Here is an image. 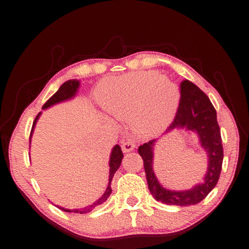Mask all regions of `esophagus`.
<instances>
[{
    "instance_id": "1",
    "label": "esophagus",
    "mask_w": 249,
    "mask_h": 249,
    "mask_svg": "<svg viewBox=\"0 0 249 249\" xmlns=\"http://www.w3.org/2000/svg\"><path fill=\"white\" fill-rule=\"evenodd\" d=\"M121 148H123L124 153H130L135 148V144L131 140H126L124 141L123 144H121Z\"/></svg>"
}]
</instances>
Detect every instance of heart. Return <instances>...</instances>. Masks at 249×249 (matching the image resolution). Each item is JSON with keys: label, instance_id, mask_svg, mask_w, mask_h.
Wrapping results in <instances>:
<instances>
[{"label": "heart", "instance_id": "heart-1", "mask_svg": "<svg viewBox=\"0 0 249 249\" xmlns=\"http://www.w3.org/2000/svg\"><path fill=\"white\" fill-rule=\"evenodd\" d=\"M97 100L110 116L130 118L131 128L140 137L152 138L175 118L180 93L168 77L138 71L103 82Z\"/></svg>", "mask_w": 249, "mask_h": 249}]
</instances>
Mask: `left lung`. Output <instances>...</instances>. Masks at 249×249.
I'll list each match as a JSON object with an SVG mask.
<instances>
[{
  "mask_svg": "<svg viewBox=\"0 0 249 249\" xmlns=\"http://www.w3.org/2000/svg\"><path fill=\"white\" fill-rule=\"evenodd\" d=\"M180 102L175 119L168 126L170 131L185 128L198 134L199 142L208 155L207 173L201 184L186 191H171L160 185L153 170V146L155 140L140 145L139 154L143 159L149 192L153 197L167 205L190 206L203 200L218 183L223 161L221 133L217 121V111L209 97L189 80L180 84Z\"/></svg>",
  "mask_w": 249,
  "mask_h": 249,
  "instance_id": "left-lung-1",
  "label": "left lung"
}]
</instances>
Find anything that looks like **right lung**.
Wrapping results in <instances>:
<instances>
[{
	"label": "right lung",
	"instance_id": "right-lung-1",
	"mask_svg": "<svg viewBox=\"0 0 249 249\" xmlns=\"http://www.w3.org/2000/svg\"><path fill=\"white\" fill-rule=\"evenodd\" d=\"M78 88H79V81L78 80H68L65 83L62 84V87L58 89V91L53 94V96H51L48 101H46L45 104L43 105L42 108L45 109L48 108V107L54 105V104H57L59 102H64L66 100H69V98H71L72 96L76 95V93L78 91ZM41 115V112L36 115V119L34 121V124H32V128H31V132H30V140H31V135L32 132H34V128L36 125V120L39 119V116ZM124 158V154L123 151H121V148L119 145H116V146L112 148L111 154H110V159H109V182H108V186H107V189L105 191V193L103 194L102 197L96 200L95 203H93L92 205L88 206L86 208H82V209H65L63 207H58L59 209H62L63 212H66V213H88L92 212L93 209H94L96 206L98 205H102L103 203H105L107 200V198L109 197V195L111 193V180L112 178H114V175L116 173V171L118 170V168L121 165V160H123Z\"/></svg>",
	"mask_w": 249,
	"mask_h": 249
}]
</instances>
